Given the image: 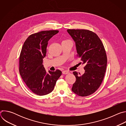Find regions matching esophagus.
<instances>
[{"mask_svg": "<svg viewBox=\"0 0 126 126\" xmlns=\"http://www.w3.org/2000/svg\"><path fill=\"white\" fill-rule=\"evenodd\" d=\"M69 73V72L68 71H67V70H64V71H62V73H63V74H68Z\"/></svg>", "mask_w": 126, "mask_h": 126, "instance_id": "obj_1", "label": "esophagus"}]
</instances>
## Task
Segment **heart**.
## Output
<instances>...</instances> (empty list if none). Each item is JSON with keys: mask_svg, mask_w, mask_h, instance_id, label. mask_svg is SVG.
I'll return each mask as SVG.
<instances>
[{"mask_svg": "<svg viewBox=\"0 0 126 126\" xmlns=\"http://www.w3.org/2000/svg\"><path fill=\"white\" fill-rule=\"evenodd\" d=\"M65 41H67V40H65Z\"/></svg>", "mask_w": 126, "mask_h": 126, "instance_id": "b5f03b06", "label": "heart"}]
</instances>
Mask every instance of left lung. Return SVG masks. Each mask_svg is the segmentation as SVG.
Segmentation results:
<instances>
[{
    "label": "left lung",
    "instance_id": "left-lung-1",
    "mask_svg": "<svg viewBox=\"0 0 126 126\" xmlns=\"http://www.w3.org/2000/svg\"><path fill=\"white\" fill-rule=\"evenodd\" d=\"M67 32L75 42L77 56L85 64L82 76H78L76 71L73 72L76 81L72 90L78 96H88L97 91L103 80L107 63L106 51L101 39L93 31L73 29Z\"/></svg>",
    "mask_w": 126,
    "mask_h": 126
}]
</instances>
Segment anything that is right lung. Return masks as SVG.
Segmentation results:
<instances>
[{"mask_svg": "<svg viewBox=\"0 0 126 126\" xmlns=\"http://www.w3.org/2000/svg\"><path fill=\"white\" fill-rule=\"evenodd\" d=\"M58 30H46L30 35L22 46L19 57V73L28 88L39 96L51 93L62 74L59 70L47 72L43 65L48 41Z\"/></svg>", "mask_w": 126, "mask_h": 126, "instance_id": "right-lung-1", "label": "right lung"}]
</instances>
